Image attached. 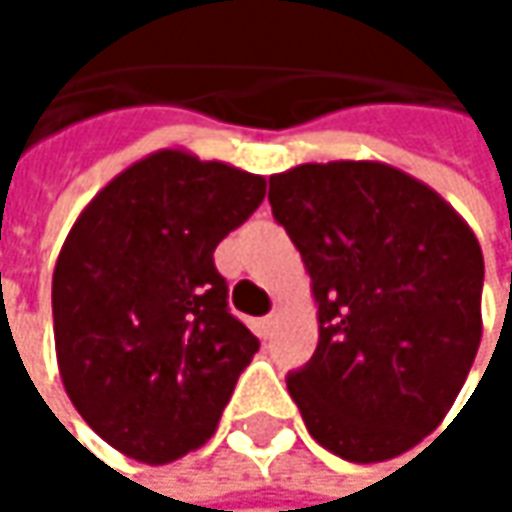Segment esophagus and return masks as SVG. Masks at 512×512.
Returning <instances> with one entry per match:
<instances>
[{"label":"esophagus","mask_w":512,"mask_h":512,"mask_svg":"<svg viewBox=\"0 0 512 512\" xmlns=\"http://www.w3.org/2000/svg\"><path fill=\"white\" fill-rule=\"evenodd\" d=\"M278 320H281V311H278V308H275V311H272V314H269V317H266V320H263V329H266V332H269V335H272V332H275V329H278Z\"/></svg>","instance_id":"1"}]
</instances>
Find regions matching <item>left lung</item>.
<instances>
[{
    "instance_id": "1",
    "label": "left lung",
    "mask_w": 512,
    "mask_h": 512,
    "mask_svg": "<svg viewBox=\"0 0 512 512\" xmlns=\"http://www.w3.org/2000/svg\"><path fill=\"white\" fill-rule=\"evenodd\" d=\"M269 204L317 302V350L287 376L308 433L350 462L406 454L445 421L480 347L474 231L436 189L370 159L272 174Z\"/></svg>"
}]
</instances>
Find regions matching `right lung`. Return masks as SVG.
I'll return each instance as SVG.
<instances>
[{
	"label": "right lung",
	"mask_w": 512,
	"mask_h": 512,
	"mask_svg": "<svg viewBox=\"0 0 512 512\" xmlns=\"http://www.w3.org/2000/svg\"><path fill=\"white\" fill-rule=\"evenodd\" d=\"M266 180L165 148L112 177L73 222L52 272L64 391L85 424L148 465L201 448L257 338L228 311L213 252Z\"/></svg>",
	"instance_id": "1"
}]
</instances>
